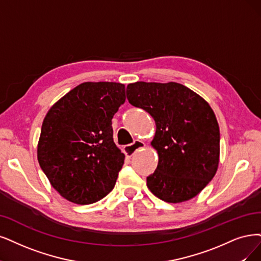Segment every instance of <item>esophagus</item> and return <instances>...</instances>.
Returning a JSON list of instances; mask_svg holds the SVG:
<instances>
[{"instance_id": "1", "label": "esophagus", "mask_w": 261, "mask_h": 261, "mask_svg": "<svg viewBox=\"0 0 261 261\" xmlns=\"http://www.w3.org/2000/svg\"><path fill=\"white\" fill-rule=\"evenodd\" d=\"M143 147H145V143L137 140L133 144H130V145H127L124 147V152H125V155L131 157L134 155V152L138 151L139 149H141Z\"/></svg>"}]
</instances>
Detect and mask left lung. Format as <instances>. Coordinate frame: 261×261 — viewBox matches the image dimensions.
I'll return each mask as SVG.
<instances>
[{"label": "left lung", "mask_w": 261, "mask_h": 261, "mask_svg": "<svg viewBox=\"0 0 261 261\" xmlns=\"http://www.w3.org/2000/svg\"><path fill=\"white\" fill-rule=\"evenodd\" d=\"M127 99L156 122L150 144L159 161L147 177L148 189L169 203L196 197L214 177L219 163V127L210 104L174 82L129 84Z\"/></svg>", "instance_id": "1"}]
</instances>
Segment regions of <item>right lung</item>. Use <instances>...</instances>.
I'll use <instances>...</instances> for the list:
<instances>
[{
	"instance_id": "obj_1",
	"label": "right lung",
	"mask_w": 261,
	"mask_h": 261,
	"mask_svg": "<svg viewBox=\"0 0 261 261\" xmlns=\"http://www.w3.org/2000/svg\"><path fill=\"white\" fill-rule=\"evenodd\" d=\"M124 101L123 84L87 82L46 114L37 160L51 186L67 201L91 204L113 190L124 155L114 143L112 118Z\"/></svg>"
}]
</instances>
